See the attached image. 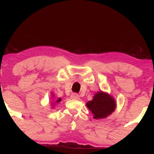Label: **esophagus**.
<instances>
[{"mask_svg":"<svg viewBox=\"0 0 154 154\" xmlns=\"http://www.w3.org/2000/svg\"><path fill=\"white\" fill-rule=\"evenodd\" d=\"M71 99H74V100H79L80 99V97L76 93H73L71 94Z\"/></svg>","mask_w":154,"mask_h":154,"instance_id":"obj_1","label":"esophagus"}]
</instances>
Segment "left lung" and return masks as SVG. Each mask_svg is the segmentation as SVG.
Instances as JSON below:
<instances>
[{
  "mask_svg": "<svg viewBox=\"0 0 154 154\" xmlns=\"http://www.w3.org/2000/svg\"><path fill=\"white\" fill-rule=\"evenodd\" d=\"M86 106L94 115V119H102L115 110L116 103L110 94L104 91H99L95 93L93 100L88 101Z\"/></svg>",
  "mask_w": 154,
  "mask_h": 154,
  "instance_id": "obj_1",
  "label": "left lung"
}]
</instances>
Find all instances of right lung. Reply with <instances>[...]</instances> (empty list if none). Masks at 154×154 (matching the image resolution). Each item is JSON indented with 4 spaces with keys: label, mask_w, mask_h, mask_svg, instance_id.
I'll list each match as a JSON object with an SVG mask.
<instances>
[{
    "label": "right lung",
    "mask_w": 154,
    "mask_h": 154,
    "mask_svg": "<svg viewBox=\"0 0 154 154\" xmlns=\"http://www.w3.org/2000/svg\"><path fill=\"white\" fill-rule=\"evenodd\" d=\"M51 109H54L55 105H56L57 104H58L59 103L61 102V98H59V99H57L55 97V94H54L53 93L51 94Z\"/></svg>",
    "instance_id": "right-lung-1"
}]
</instances>
